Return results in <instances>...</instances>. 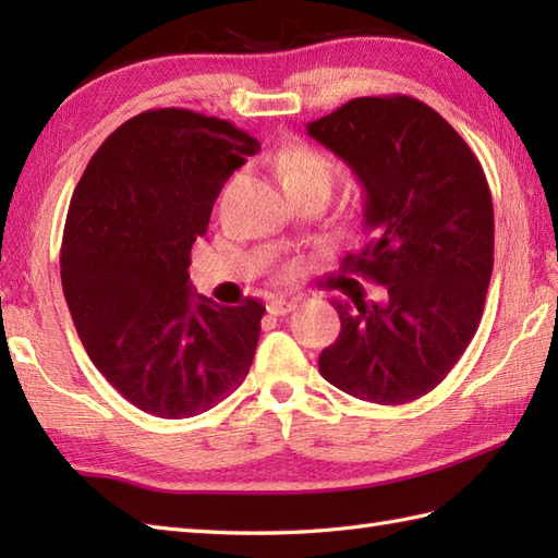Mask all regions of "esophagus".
<instances>
[{
	"mask_svg": "<svg viewBox=\"0 0 558 558\" xmlns=\"http://www.w3.org/2000/svg\"><path fill=\"white\" fill-rule=\"evenodd\" d=\"M294 306H298V302H292V300H282V298H276V300H270L268 302V314H272V316H286V314H290Z\"/></svg>",
	"mask_w": 558,
	"mask_h": 558,
	"instance_id": "obj_1",
	"label": "esophagus"
}]
</instances>
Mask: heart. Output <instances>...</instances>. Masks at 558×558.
Masks as SVG:
<instances>
[{"label": "heart", "instance_id": "obj_1", "mask_svg": "<svg viewBox=\"0 0 558 558\" xmlns=\"http://www.w3.org/2000/svg\"><path fill=\"white\" fill-rule=\"evenodd\" d=\"M278 174L288 194L314 192L322 189L328 194L333 184V165L322 153L304 146H290L278 156Z\"/></svg>", "mask_w": 558, "mask_h": 558}]
</instances>
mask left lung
<instances>
[{"label": "left lung", "instance_id": "obj_1", "mask_svg": "<svg viewBox=\"0 0 558 558\" xmlns=\"http://www.w3.org/2000/svg\"><path fill=\"white\" fill-rule=\"evenodd\" d=\"M306 132L366 192L372 240L342 266L386 290L381 302H333L340 333L318 372L352 398L405 405L444 381L482 322L494 268L487 177L456 129L410 96L354 98Z\"/></svg>", "mask_w": 558, "mask_h": 558}]
</instances>
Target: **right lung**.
Returning <instances> with one entry per match:
<instances>
[{"label": "right lung", "instance_id": "1", "mask_svg": "<svg viewBox=\"0 0 558 558\" xmlns=\"http://www.w3.org/2000/svg\"><path fill=\"white\" fill-rule=\"evenodd\" d=\"M260 144L184 108L117 126L71 196L62 288L90 362L132 405L194 417L240 388L266 306H225L189 286L196 236L230 174Z\"/></svg>", "mask_w": 558, "mask_h": 558}]
</instances>
